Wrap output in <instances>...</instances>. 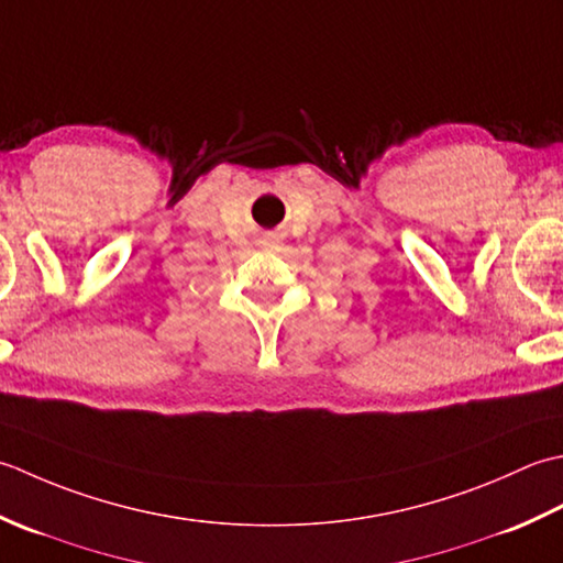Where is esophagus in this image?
<instances>
[{
  "instance_id": "esophagus-1",
  "label": "esophagus",
  "mask_w": 563,
  "mask_h": 563,
  "mask_svg": "<svg viewBox=\"0 0 563 563\" xmlns=\"http://www.w3.org/2000/svg\"><path fill=\"white\" fill-rule=\"evenodd\" d=\"M260 245H262V247H274V245H277V240H274L272 235H265V238L260 240Z\"/></svg>"
}]
</instances>
